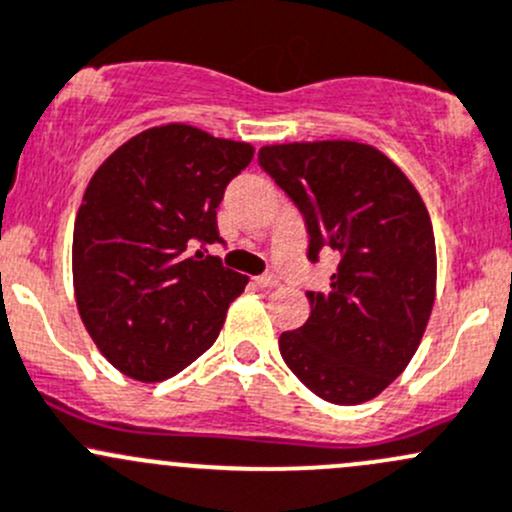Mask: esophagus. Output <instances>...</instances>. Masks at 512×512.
Returning <instances> with one entry per match:
<instances>
[{
	"mask_svg": "<svg viewBox=\"0 0 512 512\" xmlns=\"http://www.w3.org/2000/svg\"><path fill=\"white\" fill-rule=\"evenodd\" d=\"M255 284L257 287H265V289H274L279 284V279L274 277V274H260V277H255Z\"/></svg>",
	"mask_w": 512,
	"mask_h": 512,
	"instance_id": "1",
	"label": "esophagus"
}]
</instances>
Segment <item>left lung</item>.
Here are the masks:
<instances>
[{
    "label": "left lung",
    "mask_w": 512,
    "mask_h": 512,
    "mask_svg": "<svg viewBox=\"0 0 512 512\" xmlns=\"http://www.w3.org/2000/svg\"><path fill=\"white\" fill-rule=\"evenodd\" d=\"M257 161L304 215L306 257H338L326 292H306L309 319L279 336V353L321 400H373L407 368L432 314L437 247L427 206L370 144H272Z\"/></svg>",
    "instance_id": "8db88e82"
}]
</instances>
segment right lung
I'll return each mask as SVG.
<instances>
[{"mask_svg":"<svg viewBox=\"0 0 512 512\" xmlns=\"http://www.w3.org/2000/svg\"><path fill=\"white\" fill-rule=\"evenodd\" d=\"M252 154L174 122L129 139L90 179L73 230L75 304L127 378H174L218 338L247 277L206 247L223 242L215 208Z\"/></svg>","mask_w":512,"mask_h":512,"instance_id":"1","label":"right lung"}]
</instances>
